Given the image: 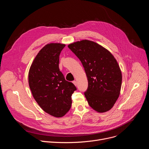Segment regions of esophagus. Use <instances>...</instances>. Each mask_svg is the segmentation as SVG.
Instances as JSON below:
<instances>
[{"instance_id": "esophagus-1", "label": "esophagus", "mask_w": 149, "mask_h": 149, "mask_svg": "<svg viewBox=\"0 0 149 149\" xmlns=\"http://www.w3.org/2000/svg\"><path fill=\"white\" fill-rule=\"evenodd\" d=\"M72 83L75 85V86H77V81H74L73 82H72Z\"/></svg>"}]
</instances>
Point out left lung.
<instances>
[{
  "instance_id": "left-lung-1",
  "label": "left lung",
  "mask_w": 149,
  "mask_h": 149,
  "mask_svg": "<svg viewBox=\"0 0 149 149\" xmlns=\"http://www.w3.org/2000/svg\"><path fill=\"white\" fill-rule=\"evenodd\" d=\"M79 59L88 86L84 93L90 107L98 113L111 110L120 94L122 74L118 63L106 48L91 40H82L68 45Z\"/></svg>"
}]
</instances>
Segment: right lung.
Returning a JSON list of instances; mask_svg holds the SVG:
<instances>
[{"label":"right lung","instance_id":"obj_1","mask_svg":"<svg viewBox=\"0 0 149 149\" xmlns=\"http://www.w3.org/2000/svg\"><path fill=\"white\" fill-rule=\"evenodd\" d=\"M65 44H47L38 53L30 67L29 86L32 95L45 112L62 117L70 110L71 95L77 90L59 69V55Z\"/></svg>","mask_w":149,"mask_h":149}]
</instances>
